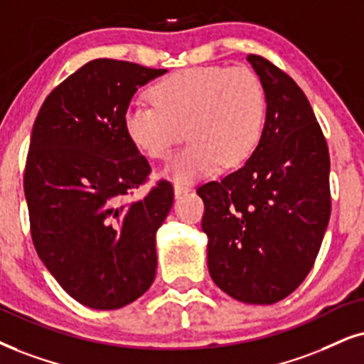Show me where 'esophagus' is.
<instances>
[{"instance_id": "obj_1", "label": "esophagus", "mask_w": 364, "mask_h": 364, "mask_svg": "<svg viewBox=\"0 0 364 364\" xmlns=\"http://www.w3.org/2000/svg\"><path fill=\"white\" fill-rule=\"evenodd\" d=\"M190 191H191V186L183 185V183H174V196L185 195V193H190Z\"/></svg>"}]
</instances>
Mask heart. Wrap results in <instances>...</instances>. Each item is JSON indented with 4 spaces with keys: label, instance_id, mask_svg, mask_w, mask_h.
Segmentation results:
<instances>
[{
    "label": "heart",
    "instance_id": "1",
    "mask_svg": "<svg viewBox=\"0 0 364 364\" xmlns=\"http://www.w3.org/2000/svg\"><path fill=\"white\" fill-rule=\"evenodd\" d=\"M149 97L153 104H129L124 129L132 144L153 159L169 156L188 132L193 141L163 169L174 181H195L222 164L240 166L259 146L265 89L245 67L183 68L156 82Z\"/></svg>",
    "mask_w": 364,
    "mask_h": 364
}]
</instances>
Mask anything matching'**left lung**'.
Instances as JSON below:
<instances>
[{"label": "left lung", "instance_id": "8db88e82", "mask_svg": "<svg viewBox=\"0 0 364 364\" xmlns=\"http://www.w3.org/2000/svg\"><path fill=\"white\" fill-rule=\"evenodd\" d=\"M267 97L254 154L196 190L205 203L208 270L230 297L274 304L311 272L331 215L329 151L314 112L287 73L248 55Z\"/></svg>", "mask_w": 364, "mask_h": 364}]
</instances>
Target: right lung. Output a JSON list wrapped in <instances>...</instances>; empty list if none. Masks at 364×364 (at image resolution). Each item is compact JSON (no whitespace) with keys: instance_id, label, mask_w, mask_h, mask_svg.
<instances>
[{"instance_id":"obj_1","label":"right lung","mask_w":364,"mask_h":364,"mask_svg":"<svg viewBox=\"0 0 364 364\" xmlns=\"http://www.w3.org/2000/svg\"><path fill=\"white\" fill-rule=\"evenodd\" d=\"M163 68L122 60L85 63L50 92L25 168L33 245L68 296L92 309L141 297L158 267L156 232L173 205L159 181L139 200L151 166L124 129L132 95Z\"/></svg>"}]
</instances>
